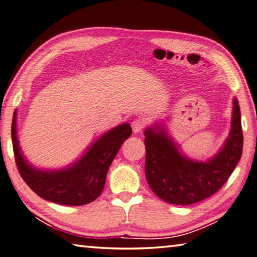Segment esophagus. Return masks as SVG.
<instances>
[{
	"instance_id": "1",
	"label": "esophagus",
	"mask_w": 257,
	"mask_h": 257,
	"mask_svg": "<svg viewBox=\"0 0 257 257\" xmlns=\"http://www.w3.org/2000/svg\"><path fill=\"white\" fill-rule=\"evenodd\" d=\"M144 127H145V122H144V120H141V119H135V120L133 121V123H132V128H133V132H134L135 134L141 133L142 130L144 129Z\"/></svg>"
}]
</instances>
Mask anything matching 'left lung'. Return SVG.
<instances>
[{"label": "left lung", "instance_id": "obj_1", "mask_svg": "<svg viewBox=\"0 0 257 257\" xmlns=\"http://www.w3.org/2000/svg\"><path fill=\"white\" fill-rule=\"evenodd\" d=\"M229 136L222 148L207 162L192 161L179 151L163 125L145 130V175L158 198L172 204L189 206L216 193L234 172L242 152L238 100L232 101Z\"/></svg>", "mask_w": 257, "mask_h": 257}]
</instances>
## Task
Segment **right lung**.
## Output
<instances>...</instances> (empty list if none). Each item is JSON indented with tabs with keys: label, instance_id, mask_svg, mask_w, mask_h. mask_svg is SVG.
<instances>
[{
	"label": "right lung",
	"instance_id": "right-lung-1",
	"mask_svg": "<svg viewBox=\"0 0 257 257\" xmlns=\"http://www.w3.org/2000/svg\"><path fill=\"white\" fill-rule=\"evenodd\" d=\"M132 134L129 123L119 124L102 135L71 166L47 171L36 169L23 156L17 136V111L11 128L16 164L23 181L40 198L64 206H83L99 198L111 163Z\"/></svg>",
	"mask_w": 257,
	"mask_h": 257
}]
</instances>
